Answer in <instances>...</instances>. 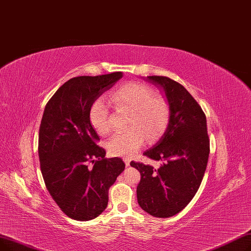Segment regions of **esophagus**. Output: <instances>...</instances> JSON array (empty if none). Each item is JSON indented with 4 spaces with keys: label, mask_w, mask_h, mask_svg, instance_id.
I'll use <instances>...</instances> for the list:
<instances>
[{
    "label": "esophagus",
    "mask_w": 251,
    "mask_h": 251,
    "mask_svg": "<svg viewBox=\"0 0 251 251\" xmlns=\"http://www.w3.org/2000/svg\"><path fill=\"white\" fill-rule=\"evenodd\" d=\"M124 161H125L126 165V166H128V165H129V163H130V158L126 157V158H124Z\"/></svg>",
    "instance_id": "obj_1"
}]
</instances>
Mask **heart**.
<instances>
[{"label":"heart","instance_id":"1","mask_svg":"<svg viewBox=\"0 0 251 251\" xmlns=\"http://www.w3.org/2000/svg\"><path fill=\"white\" fill-rule=\"evenodd\" d=\"M110 101L118 112L129 113L126 133H118L107 142V149L115 156H130L144 144L156 142L170 122V105L154 89L141 82L127 83L110 94ZM91 125L99 135H108L113 123L108 105L98 98L90 107Z\"/></svg>","mask_w":251,"mask_h":251}]
</instances>
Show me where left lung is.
Wrapping results in <instances>:
<instances>
[{
  "label": "left lung",
  "mask_w": 251,
  "mask_h": 251,
  "mask_svg": "<svg viewBox=\"0 0 251 251\" xmlns=\"http://www.w3.org/2000/svg\"><path fill=\"white\" fill-rule=\"evenodd\" d=\"M146 80L164 91L170 105V122L163 136L143 153L163 164L157 170L134 161L130 165L141 174L137 187L141 208L153 217L171 218L189 204L203 178L209 155L206 116L181 83L158 75Z\"/></svg>",
  "instance_id": "obj_1"
}]
</instances>
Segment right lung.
I'll list each match as a JSON object with an SVG mask.
<instances>
[{"label": "right lung", "mask_w": 251, "mask_h": 251, "mask_svg": "<svg viewBox=\"0 0 251 251\" xmlns=\"http://www.w3.org/2000/svg\"><path fill=\"white\" fill-rule=\"evenodd\" d=\"M122 77L121 71L74 77L45 107L39 132L42 175L57 205L75 221L93 220L105 210L108 190L125 171L121 158H105L89 118L91 104Z\"/></svg>", "instance_id": "obj_1"}]
</instances>
